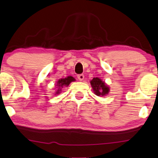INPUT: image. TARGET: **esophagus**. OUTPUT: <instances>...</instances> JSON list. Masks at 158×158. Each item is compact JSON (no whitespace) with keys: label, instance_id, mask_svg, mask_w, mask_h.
<instances>
[{"label":"esophagus","instance_id":"1","mask_svg":"<svg viewBox=\"0 0 158 158\" xmlns=\"http://www.w3.org/2000/svg\"><path fill=\"white\" fill-rule=\"evenodd\" d=\"M77 78H78V80L80 81H83V79H84V75H77Z\"/></svg>","mask_w":158,"mask_h":158}]
</instances>
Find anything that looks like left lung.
I'll use <instances>...</instances> for the list:
<instances>
[{
  "mask_svg": "<svg viewBox=\"0 0 158 158\" xmlns=\"http://www.w3.org/2000/svg\"><path fill=\"white\" fill-rule=\"evenodd\" d=\"M90 83L94 94L98 97H104L109 93L110 87L99 77H94Z\"/></svg>",
  "mask_w": 158,
  "mask_h": 158,
  "instance_id": "8db88e82",
  "label": "left lung"
}]
</instances>
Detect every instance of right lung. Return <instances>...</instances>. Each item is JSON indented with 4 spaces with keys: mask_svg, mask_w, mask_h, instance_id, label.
<instances>
[{
    "mask_svg": "<svg viewBox=\"0 0 158 158\" xmlns=\"http://www.w3.org/2000/svg\"><path fill=\"white\" fill-rule=\"evenodd\" d=\"M73 81H75V79L72 76H68L65 78L59 79L57 81V84L56 85V91H55V95H58L61 93V89L64 86H68L70 83Z\"/></svg>",
    "mask_w": 158,
    "mask_h": 158,
    "instance_id": "add662e5",
    "label": "right lung"
}]
</instances>
